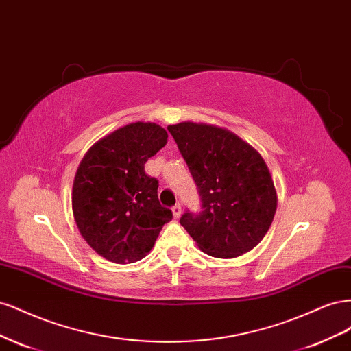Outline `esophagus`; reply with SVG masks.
<instances>
[{"label": "esophagus", "instance_id": "1", "mask_svg": "<svg viewBox=\"0 0 351 351\" xmlns=\"http://www.w3.org/2000/svg\"><path fill=\"white\" fill-rule=\"evenodd\" d=\"M173 215L174 218H180V215H182V205L177 204L173 206Z\"/></svg>", "mask_w": 351, "mask_h": 351}]
</instances>
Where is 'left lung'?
I'll use <instances>...</instances> for the list:
<instances>
[{
    "instance_id": "8db88e82",
    "label": "left lung",
    "mask_w": 351,
    "mask_h": 351,
    "mask_svg": "<svg viewBox=\"0 0 351 351\" xmlns=\"http://www.w3.org/2000/svg\"><path fill=\"white\" fill-rule=\"evenodd\" d=\"M168 132L202 200V212L186 210L180 224L209 256L231 259L252 250L277 210V190L261 154L217 125L184 121Z\"/></svg>"
}]
</instances>
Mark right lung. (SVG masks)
<instances>
[{
	"mask_svg": "<svg viewBox=\"0 0 351 351\" xmlns=\"http://www.w3.org/2000/svg\"><path fill=\"white\" fill-rule=\"evenodd\" d=\"M155 123H132L83 156L73 183V215L82 237L102 258L132 263L151 252L173 212L158 200V180L145 164L165 146Z\"/></svg>",
	"mask_w": 351,
	"mask_h": 351,
	"instance_id": "add662e5",
	"label": "right lung"
}]
</instances>
